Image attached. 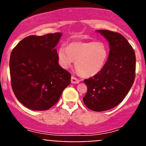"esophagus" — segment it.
<instances>
[{"label":"esophagus","instance_id":"1","mask_svg":"<svg viewBox=\"0 0 146 146\" xmlns=\"http://www.w3.org/2000/svg\"><path fill=\"white\" fill-rule=\"evenodd\" d=\"M71 82H72V83H73V84H77V83H79L80 82V80H78L77 78H76L75 77H73V76H72V78H71Z\"/></svg>","mask_w":146,"mask_h":146}]
</instances>
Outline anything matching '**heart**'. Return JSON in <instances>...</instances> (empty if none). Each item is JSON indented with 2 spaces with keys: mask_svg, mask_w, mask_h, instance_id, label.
I'll return each instance as SVG.
<instances>
[{
  "mask_svg": "<svg viewBox=\"0 0 146 146\" xmlns=\"http://www.w3.org/2000/svg\"><path fill=\"white\" fill-rule=\"evenodd\" d=\"M108 54V44L102 41L72 42L67 47L60 46L57 52L63 68H69L75 60L76 69L86 77L96 75L103 69Z\"/></svg>",
  "mask_w": 146,
  "mask_h": 146,
  "instance_id": "heart-1",
  "label": "heart"
}]
</instances>
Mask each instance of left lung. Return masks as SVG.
Returning a JSON list of instances; mask_svg holds the SVG:
<instances>
[{
	"label": "left lung",
	"instance_id": "1",
	"mask_svg": "<svg viewBox=\"0 0 146 146\" xmlns=\"http://www.w3.org/2000/svg\"><path fill=\"white\" fill-rule=\"evenodd\" d=\"M97 32L109 42V56L98 74L84 80L88 91L83 102L91 110L102 112L117 106L127 95L135 81L136 58L131 44L119 33Z\"/></svg>",
	"mask_w": 146,
	"mask_h": 146
}]
</instances>
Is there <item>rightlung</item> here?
<instances>
[{"mask_svg":"<svg viewBox=\"0 0 146 146\" xmlns=\"http://www.w3.org/2000/svg\"><path fill=\"white\" fill-rule=\"evenodd\" d=\"M61 36V33L29 36L11 52V87L18 101L28 109H50L70 84L71 74L58 64L55 49Z\"/></svg>","mask_w":146,"mask_h":146,"instance_id":"1","label":"right lung"}]
</instances>
